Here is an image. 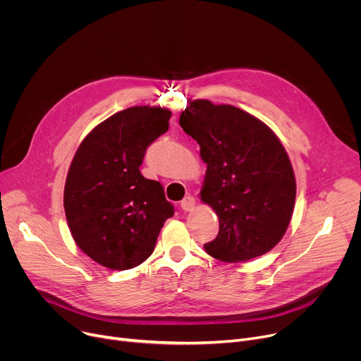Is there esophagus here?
I'll list each match as a JSON object with an SVG mask.
<instances>
[{
    "instance_id": "obj_1",
    "label": "esophagus",
    "mask_w": 361,
    "mask_h": 361,
    "mask_svg": "<svg viewBox=\"0 0 361 361\" xmlns=\"http://www.w3.org/2000/svg\"><path fill=\"white\" fill-rule=\"evenodd\" d=\"M180 207L183 211H192L193 208H195V198L193 197H185L182 201H180Z\"/></svg>"
}]
</instances>
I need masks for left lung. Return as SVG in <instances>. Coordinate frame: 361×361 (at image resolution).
Returning a JSON list of instances; mask_svg holds the SVG:
<instances>
[{
  "label": "left lung",
  "instance_id": "obj_1",
  "mask_svg": "<svg viewBox=\"0 0 361 361\" xmlns=\"http://www.w3.org/2000/svg\"><path fill=\"white\" fill-rule=\"evenodd\" d=\"M179 124L195 138L207 173L202 202L219 219L218 235L205 252L227 263L259 257L282 240L290 223L296 182L276 134L233 105L189 101Z\"/></svg>",
  "mask_w": 361,
  "mask_h": 361
}]
</instances>
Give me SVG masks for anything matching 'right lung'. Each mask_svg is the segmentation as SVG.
Listing matches in <instances>:
<instances>
[{"label": "right lung", "mask_w": 361, "mask_h": 361, "mask_svg": "<svg viewBox=\"0 0 361 361\" xmlns=\"http://www.w3.org/2000/svg\"><path fill=\"white\" fill-rule=\"evenodd\" d=\"M172 113L131 106L98 124L80 143L66 176L63 207L78 247L98 264H142L175 212L160 182L140 173L147 147L169 128Z\"/></svg>", "instance_id": "right-lung-1"}]
</instances>
